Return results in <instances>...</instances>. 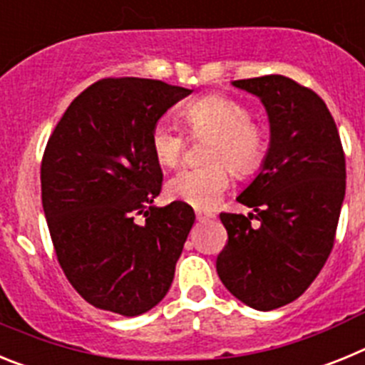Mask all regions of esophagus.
I'll return each instance as SVG.
<instances>
[{"mask_svg":"<svg viewBox=\"0 0 365 365\" xmlns=\"http://www.w3.org/2000/svg\"><path fill=\"white\" fill-rule=\"evenodd\" d=\"M195 215H197L199 221H208V219L214 217V214H210V212H202V210H195Z\"/></svg>","mask_w":365,"mask_h":365,"instance_id":"34e87169","label":"esophagus"}]
</instances>
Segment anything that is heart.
<instances>
[{
	"instance_id": "heart-1",
	"label": "heart",
	"mask_w": 365,
	"mask_h": 365,
	"mask_svg": "<svg viewBox=\"0 0 365 365\" xmlns=\"http://www.w3.org/2000/svg\"><path fill=\"white\" fill-rule=\"evenodd\" d=\"M182 118L195 135H212L206 146L208 164L180 168L168 180L166 192L177 201L208 210L217 205L230 185V170L240 177L256 173L269 153V135L252 120V111L227 95H205L190 100ZM150 148L155 160L173 168L186 148L185 133L170 118H159L151 128Z\"/></svg>"
}]
</instances>
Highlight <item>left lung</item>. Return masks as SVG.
<instances>
[{"mask_svg": "<svg viewBox=\"0 0 365 365\" xmlns=\"http://www.w3.org/2000/svg\"><path fill=\"white\" fill-rule=\"evenodd\" d=\"M232 86L265 106L270 146L261 172L237 197L256 214L219 215L228 241L215 267L235 298L272 311L307 291L333 250L346 157L334 118L312 89L282 74Z\"/></svg>", "mask_w": 365, "mask_h": 365, "instance_id": "obj_1", "label": "left lung"}]
</instances>
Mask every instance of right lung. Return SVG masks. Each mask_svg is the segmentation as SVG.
Wrapping results in <instances>:
<instances>
[{
  "label": "right lung",
  "instance_id": "obj_1",
  "mask_svg": "<svg viewBox=\"0 0 365 365\" xmlns=\"http://www.w3.org/2000/svg\"><path fill=\"white\" fill-rule=\"evenodd\" d=\"M190 93L160 80H98L49 137L41 159L47 227L63 274L96 309L138 316L172 285L195 214L182 201L151 205L163 172L150 133Z\"/></svg>",
  "mask_w": 365,
  "mask_h": 365
}]
</instances>
